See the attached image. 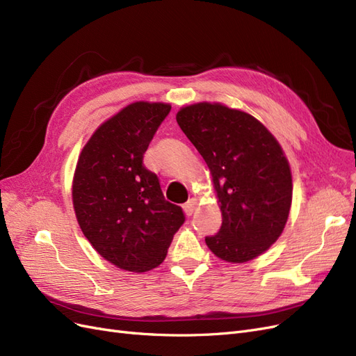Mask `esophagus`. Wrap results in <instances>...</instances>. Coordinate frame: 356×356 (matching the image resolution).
<instances>
[{"label": "esophagus", "instance_id": "obj_1", "mask_svg": "<svg viewBox=\"0 0 356 356\" xmlns=\"http://www.w3.org/2000/svg\"><path fill=\"white\" fill-rule=\"evenodd\" d=\"M196 204H197V202H196V199H190L187 203H184V212L188 215H193V212H195V209H196Z\"/></svg>", "mask_w": 356, "mask_h": 356}]
</instances>
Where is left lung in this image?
<instances>
[{
	"label": "left lung",
	"instance_id": "8db88e82",
	"mask_svg": "<svg viewBox=\"0 0 356 356\" xmlns=\"http://www.w3.org/2000/svg\"><path fill=\"white\" fill-rule=\"evenodd\" d=\"M177 122L207 161L221 203V227L204 238L209 250L230 263L267 251L293 200L289 165L275 136L252 115L221 104L186 106Z\"/></svg>",
	"mask_w": 356,
	"mask_h": 356
}]
</instances>
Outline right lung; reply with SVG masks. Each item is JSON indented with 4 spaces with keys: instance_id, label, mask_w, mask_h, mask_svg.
<instances>
[{
    "instance_id": "1",
    "label": "right lung",
    "mask_w": 356,
    "mask_h": 356,
    "mask_svg": "<svg viewBox=\"0 0 356 356\" xmlns=\"http://www.w3.org/2000/svg\"><path fill=\"white\" fill-rule=\"evenodd\" d=\"M170 111L168 104L135 102L101 124L75 168L72 202L83 234L105 260L129 272L152 270L186 221L165 200L144 154Z\"/></svg>"
}]
</instances>
